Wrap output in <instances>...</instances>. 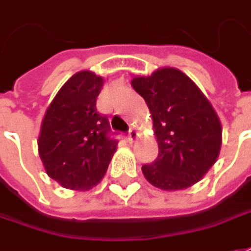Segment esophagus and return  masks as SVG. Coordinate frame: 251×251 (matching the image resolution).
<instances>
[{
  "label": "esophagus",
  "instance_id": "34e87169",
  "mask_svg": "<svg viewBox=\"0 0 251 251\" xmlns=\"http://www.w3.org/2000/svg\"><path fill=\"white\" fill-rule=\"evenodd\" d=\"M136 136H137V132H136L134 129H130V130H129V133H127V140L132 143L134 139H136Z\"/></svg>",
  "mask_w": 251,
  "mask_h": 251
}]
</instances>
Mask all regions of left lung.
I'll return each instance as SVG.
<instances>
[{"label":"left lung","mask_w":251,"mask_h":251,"mask_svg":"<svg viewBox=\"0 0 251 251\" xmlns=\"http://www.w3.org/2000/svg\"><path fill=\"white\" fill-rule=\"evenodd\" d=\"M133 89L147 102L158 155L143 165L146 179L162 190H182L199 182L218 158L220 119L200 89L183 72L162 68L134 77Z\"/></svg>","instance_id":"left-lung-1"}]
</instances>
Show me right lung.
<instances>
[{
  "mask_svg": "<svg viewBox=\"0 0 251 251\" xmlns=\"http://www.w3.org/2000/svg\"><path fill=\"white\" fill-rule=\"evenodd\" d=\"M102 83L89 71L74 75L41 124L40 158L48 176L68 189L89 190L97 185L117 150L108 118L96 107Z\"/></svg>",
  "mask_w": 251,
  "mask_h": 251,
  "instance_id": "obj_1",
  "label": "right lung"
}]
</instances>
